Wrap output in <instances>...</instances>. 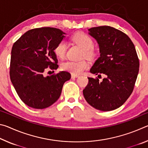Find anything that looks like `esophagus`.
<instances>
[{"label":"esophagus","mask_w":148,"mask_h":148,"mask_svg":"<svg viewBox=\"0 0 148 148\" xmlns=\"http://www.w3.org/2000/svg\"><path fill=\"white\" fill-rule=\"evenodd\" d=\"M79 75L78 74H72L71 75V77H72V78H74V77H78Z\"/></svg>","instance_id":"1"}]
</instances>
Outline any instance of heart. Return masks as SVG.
I'll return each instance as SVG.
<instances>
[{"label":"heart","mask_w":148,"mask_h":148,"mask_svg":"<svg viewBox=\"0 0 148 148\" xmlns=\"http://www.w3.org/2000/svg\"><path fill=\"white\" fill-rule=\"evenodd\" d=\"M72 41L84 49L83 56L87 58H93L96 53L93 48L94 42L92 39L84 32H77L71 37ZM66 51V44L64 40L57 43L54 47V53L59 58L62 59L65 56ZM88 62L85 60L82 61H66L61 64V69L72 74H78L82 73L88 67Z\"/></svg>","instance_id":"1"}]
</instances>
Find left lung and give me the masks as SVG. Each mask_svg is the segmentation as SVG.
<instances>
[{"instance_id": "1", "label": "left lung", "mask_w": 148, "mask_h": 148, "mask_svg": "<svg viewBox=\"0 0 148 148\" xmlns=\"http://www.w3.org/2000/svg\"><path fill=\"white\" fill-rule=\"evenodd\" d=\"M89 31L98 42L101 53L90 72L106 77L101 82L97 77H88L84 96L95 108L111 111L122 106L133 91L139 59L134 44L122 31L110 26L92 27Z\"/></svg>"}]
</instances>
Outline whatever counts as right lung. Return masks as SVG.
I'll return each instance as SVG.
<instances>
[{
    "label": "right lung",
    "mask_w": 148,
    "mask_h": 148,
    "mask_svg": "<svg viewBox=\"0 0 148 148\" xmlns=\"http://www.w3.org/2000/svg\"><path fill=\"white\" fill-rule=\"evenodd\" d=\"M64 34L53 27L33 29L12 46L10 79L19 98L29 107L44 109L51 106L59 99L64 82L71 79V74L66 71L44 76L47 69L59 67L54 47Z\"/></svg>",
    "instance_id": "add662e5"
}]
</instances>
